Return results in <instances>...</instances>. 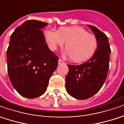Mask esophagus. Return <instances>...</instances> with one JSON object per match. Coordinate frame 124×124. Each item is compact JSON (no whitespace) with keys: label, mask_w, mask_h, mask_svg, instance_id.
Listing matches in <instances>:
<instances>
[{"label":"esophagus","mask_w":124,"mask_h":124,"mask_svg":"<svg viewBox=\"0 0 124 124\" xmlns=\"http://www.w3.org/2000/svg\"><path fill=\"white\" fill-rule=\"evenodd\" d=\"M58 64H59V65H61V64H65V62H64L62 60V59H59V61H58Z\"/></svg>","instance_id":"34e87169"}]
</instances>
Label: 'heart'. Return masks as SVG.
I'll return each mask as SVG.
<instances>
[{
	"label": "heart",
	"instance_id": "1",
	"mask_svg": "<svg viewBox=\"0 0 124 124\" xmlns=\"http://www.w3.org/2000/svg\"><path fill=\"white\" fill-rule=\"evenodd\" d=\"M45 36L53 49L66 43L65 55L70 57L71 60L75 63L90 59L98 48L96 36L81 27L61 28L57 32L48 30L46 31Z\"/></svg>",
	"mask_w": 124,
	"mask_h": 124
}]
</instances>
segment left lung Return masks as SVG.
Returning a JSON list of instances; mask_svg holds the SVG:
<instances>
[{
  "mask_svg": "<svg viewBox=\"0 0 124 124\" xmlns=\"http://www.w3.org/2000/svg\"><path fill=\"white\" fill-rule=\"evenodd\" d=\"M98 40L95 54L79 65H67L69 72L65 78L67 93L77 99L85 100L94 95L103 86L109 68L111 48L108 38L96 27L88 25Z\"/></svg>",
  "mask_w": 124,
  "mask_h": 124,
  "instance_id": "left-lung-1",
  "label": "left lung"
}]
</instances>
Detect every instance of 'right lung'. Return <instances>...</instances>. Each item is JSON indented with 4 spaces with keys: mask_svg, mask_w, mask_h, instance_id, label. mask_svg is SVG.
I'll return each instance as SVG.
<instances>
[{
    "mask_svg": "<svg viewBox=\"0 0 124 124\" xmlns=\"http://www.w3.org/2000/svg\"><path fill=\"white\" fill-rule=\"evenodd\" d=\"M47 25L28 20L11 36L7 51L8 77L14 88L25 98L42 95L58 65L59 57L48 48L41 30Z\"/></svg>",
    "mask_w": 124,
    "mask_h": 124,
    "instance_id": "add662e5",
    "label": "right lung"
}]
</instances>
